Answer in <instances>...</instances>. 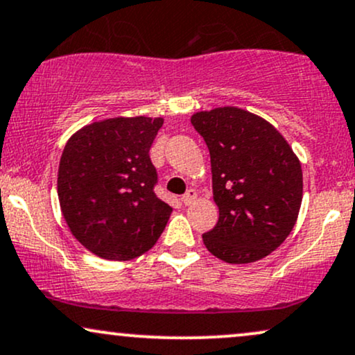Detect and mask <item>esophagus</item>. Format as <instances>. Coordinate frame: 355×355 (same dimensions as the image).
<instances>
[{
    "instance_id": "obj_1",
    "label": "esophagus",
    "mask_w": 355,
    "mask_h": 355,
    "mask_svg": "<svg viewBox=\"0 0 355 355\" xmlns=\"http://www.w3.org/2000/svg\"><path fill=\"white\" fill-rule=\"evenodd\" d=\"M195 200H196V191L191 190V189H190L189 191H187L185 195L182 196V203H183V205H191V203L195 202Z\"/></svg>"
}]
</instances>
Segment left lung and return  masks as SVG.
Here are the masks:
<instances>
[{
  "label": "left lung",
  "instance_id": "1",
  "mask_svg": "<svg viewBox=\"0 0 355 355\" xmlns=\"http://www.w3.org/2000/svg\"><path fill=\"white\" fill-rule=\"evenodd\" d=\"M211 160L220 218L203 234L213 256L253 263L275 251L294 228L302 202V170L270 122L238 107L191 115Z\"/></svg>",
  "mask_w": 355,
  "mask_h": 355
}]
</instances>
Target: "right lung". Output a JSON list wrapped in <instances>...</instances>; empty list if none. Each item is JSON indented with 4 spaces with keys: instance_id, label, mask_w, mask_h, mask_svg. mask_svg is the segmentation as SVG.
<instances>
[{
    "instance_id": "obj_1",
    "label": "right lung",
    "mask_w": 355,
    "mask_h": 355,
    "mask_svg": "<svg viewBox=\"0 0 355 355\" xmlns=\"http://www.w3.org/2000/svg\"><path fill=\"white\" fill-rule=\"evenodd\" d=\"M164 119L89 123L64 147L58 196L71 233L99 258L127 261L155 245L172 207L155 195L150 147Z\"/></svg>"
}]
</instances>
